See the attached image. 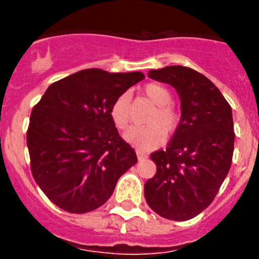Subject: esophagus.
Listing matches in <instances>:
<instances>
[{
  "label": "esophagus",
  "instance_id": "obj_1",
  "mask_svg": "<svg viewBox=\"0 0 259 259\" xmlns=\"http://www.w3.org/2000/svg\"><path fill=\"white\" fill-rule=\"evenodd\" d=\"M136 154H137V158H139L140 161H143V159H146V158H148V154L144 152H141L140 149H136Z\"/></svg>",
  "mask_w": 259,
  "mask_h": 259
}]
</instances>
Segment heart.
<instances>
[{
    "label": "heart",
    "instance_id": "heart-1",
    "mask_svg": "<svg viewBox=\"0 0 259 259\" xmlns=\"http://www.w3.org/2000/svg\"><path fill=\"white\" fill-rule=\"evenodd\" d=\"M143 93L153 105L145 118V125H135L125 132V140L141 149H152L163 140V134L170 136L179 125V111L171 104V93L166 87L157 83L146 84ZM110 118L118 130H125L132 118L131 100L123 93L110 106Z\"/></svg>",
    "mask_w": 259,
    "mask_h": 259
}]
</instances>
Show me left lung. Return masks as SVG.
I'll return each instance as SVG.
<instances>
[{
	"label": "left lung",
	"instance_id": "left-lung-1",
	"mask_svg": "<svg viewBox=\"0 0 259 259\" xmlns=\"http://www.w3.org/2000/svg\"><path fill=\"white\" fill-rule=\"evenodd\" d=\"M148 75L176 89L182 118L166 150L150 154L157 172L144 185L145 200L162 218L188 221L212 202L230 171L232 110L221 91L193 68L168 66Z\"/></svg>",
	"mask_w": 259,
	"mask_h": 259
}]
</instances>
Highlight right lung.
Segmentation results:
<instances>
[{
  "label": "right lung",
  "mask_w": 259,
  "mask_h": 259,
  "mask_svg": "<svg viewBox=\"0 0 259 259\" xmlns=\"http://www.w3.org/2000/svg\"><path fill=\"white\" fill-rule=\"evenodd\" d=\"M144 77L140 71L81 70L53 83L33 106L27 130L32 176L59 209L84 214L102 206L137 162L110 106Z\"/></svg>",
  "instance_id": "1"
}]
</instances>
